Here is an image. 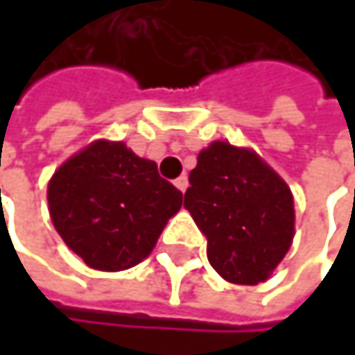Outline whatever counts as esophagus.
Instances as JSON below:
<instances>
[{"mask_svg": "<svg viewBox=\"0 0 355 355\" xmlns=\"http://www.w3.org/2000/svg\"><path fill=\"white\" fill-rule=\"evenodd\" d=\"M175 184H177L178 191H182V193H184V191H187V187H189V178L184 177V175H180V177L175 180Z\"/></svg>", "mask_w": 355, "mask_h": 355, "instance_id": "34e87169", "label": "esophagus"}]
</instances>
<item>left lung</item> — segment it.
Returning <instances> with one entry per match:
<instances>
[{"label": "left lung", "instance_id": "1", "mask_svg": "<svg viewBox=\"0 0 355 355\" xmlns=\"http://www.w3.org/2000/svg\"><path fill=\"white\" fill-rule=\"evenodd\" d=\"M184 207L207 239L209 265L232 284L265 282L294 239V197L252 150L214 141L189 175Z\"/></svg>", "mask_w": 355, "mask_h": 355}]
</instances>
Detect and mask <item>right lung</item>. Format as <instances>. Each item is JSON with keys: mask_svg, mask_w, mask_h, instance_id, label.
<instances>
[{"mask_svg": "<svg viewBox=\"0 0 355 355\" xmlns=\"http://www.w3.org/2000/svg\"><path fill=\"white\" fill-rule=\"evenodd\" d=\"M46 199L63 243L101 271L141 263L182 205V193L158 175L156 162L105 139L57 168Z\"/></svg>", "mask_w": 355, "mask_h": 355, "instance_id": "right-lung-1", "label": "right lung"}]
</instances>
